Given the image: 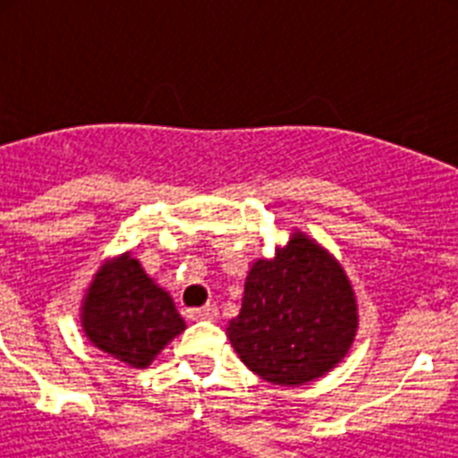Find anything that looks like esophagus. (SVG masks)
Here are the masks:
<instances>
[{
    "mask_svg": "<svg viewBox=\"0 0 458 458\" xmlns=\"http://www.w3.org/2000/svg\"><path fill=\"white\" fill-rule=\"evenodd\" d=\"M188 318H192V321H216L217 307L204 305V307H197V310H188Z\"/></svg>",
    "mask_w": 458,
    "mask_h": 458,
    "instance_id": "1",
    "label": "esophagus"
}]
</instances>
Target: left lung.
Segmentation results:
<instances>
[{
	"mask_svg": "<svg viewBox=\"0 0 458 458\" xmlns=\"http://www.w3.org/2000/svg\"><path fill=\"white\" fill-rule=\"evenodd\" d=\"M349 275L321 242L295 229L275 257L254 259L226 337L250 371L273 386H307L349 355L358 335Z\"/></svg>",
	"mask_w": 458,
	"mask_h": 458,
	"instance_id": "1",
	"label": "left lung"
}]
</instances>
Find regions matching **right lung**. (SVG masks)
Segmentation results:
<instances>
[{"instance_id":"1","label":"right lung","mask_w":458,"mask_h":458,"mask_svg":"<svg viewBox=\"0 0 458 458\" xmlns=\"http://www.w3.org/2000/svg\"><path fill=\"white\" fill-rule=\"evenodd\" d=\"M80 323L89 342L135 369H147L185 330L172 295L131 252L107 259L82 298Z\"/></svg>"}]
</instances>
